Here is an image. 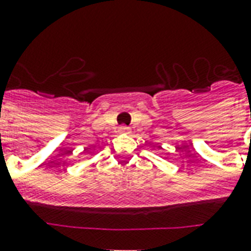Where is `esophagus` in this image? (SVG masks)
<instances>
[{"instance_id": "esophagus-1", "label": "esophagus", "mask_w": 251, "mask_h": 251, "mask_svg": "<svg viewBox=\"0 0 251 251\" xmlns=\"http://www.w3.org/2000/svg\"><path fill=\"white\" fill-rule=\"evenodd\" d=\"M120 131L121 133H125V134H129L130 133V127L126 125H121L120 126Z\"/></svg>"}]
</instances>
